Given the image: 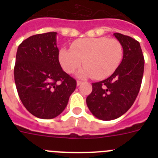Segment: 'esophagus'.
<instances>
[{"label": "esophagus", "mask_w": 158, "mask_h": 158, "mask_svg": "<svg viewBox=\"0 0 158 158\" xmlns=\"http://www.w3.org/2000/svg\"><path fill=\"white\" fill-rule=\"evenodd\" d=\"M81 83H82V81H77V85L79 86Z\"/></svg>", "instance_id": "1"}]
</instances>
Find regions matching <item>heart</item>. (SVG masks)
Listing matches in <instances>:
<instances>
[{"mask_svg": "<svg viewBox=\"0 0 158 158\" xmlns=\"http://www.w3.org/2000/svg\"><path fill=\"white\" fill-rule=\"evenodd\" d=\"M123 57L120 42L107 37L80 39L72 43L71 49L62 48L59 51V62L67 73H74L83 61L85 68L78 76H92L94 79L111 76L119 66Z\"/></svg>", "mask_w": 158, "mask_h": 158, "instance_id": "b5f03b06", "label": "heart"}]
</instances>
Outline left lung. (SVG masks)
Wrapping results in <instances>:
<instances>
[{
	"label": "left lung",
	"mask_w": 158,
	"mask_h": 158,
	"mask_svg": "<svg viewBox=\"0 0 158 158\" xmlns=\"http://www.w3.org/2000/svg\"><path fill=\"white\" fill-rule=\"evenodd\" d=\"M123 48L119 66L108 78L92 84L93 91L86 98L89 111L101 120H112L133 105L140 90L144 57L140 43L127 35L114 33Z\"/></svg>",
	"instance_id": "8db88e82"
}]
</instances>
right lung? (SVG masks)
I'll return each instance as SVG.
<instances>
[{
  "instance_id": "right-lung-1",
  "label": "right lung",
  "mask_w": 158,
  "mask_h": 158,
  "mask_svg": "<svg viewBox=\"0 0 158 158\" xmlns=\"http://www.w3.org/2000/svg\"><path fill=\"white\" fill-rule=\"evenodd\" d=\"M56 35L57 32H47L23 40L14 67L19 99L31 114L43 119L59 115L77 86L60 65Z\"/></svg>"
}]
</instances>
